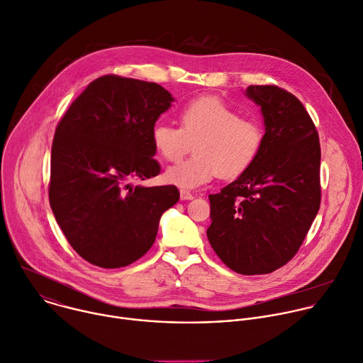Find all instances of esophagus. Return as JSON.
Listing matches in <instances>:
<instances>
[{
    "label": "esophagus",
    "mask_w": 363,
    "mask_h": 363,
    "mask_svg": "<svg viewBox=\"0 0 363 363\" xmlns=\"http://www.w3.org/2000/svg\"><path fill=\"white\" fill-rule=\"evenodd\" d=\"M194 196L189 190H180V200H191Z\"/></svg>",
    "instance_id": "34e87169"
}]
</instances>
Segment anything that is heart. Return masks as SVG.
<instances>
[{
    "mask_svg": "<svg viewBox=\"0 0 363 363\" xmlns=\"http://www.w3.org/2000/svg\"><path fill=\"white\" fill-rule=\"evenodd\" d=\"M180 128L156 123L150 138L157 156L166 162L180 160L194 141V155L164 173L169 184L197 189L217 174L235 179L257 159L264 130L256 117L240 113L216 97H200L186 103L179 111Z\"/></svg>",
    "mask_w": 363,
    "mask_h": 363,
    "instance_id": "obj_1",
    "label": "heart"
}]
</instances>
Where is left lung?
<instances>
[{
  "label": "left lung",
  "instance_id": "left-lung-1",
  "mask_svg": "<svg viewBox=\"0 0 363 363\" xmlns=\"http://www.w3.org/2000/svg\"><path fill=\"white\" fill-rule=\"evenodd\" d=\"M260 107L264 140L255 163L210 194L207 239L240 274L270 273L303 243L320 206V144L303 104L276 86H249Z\"/></svg>",
  "mask_w": 363,
  "mask_h": 363
}]
</instances>
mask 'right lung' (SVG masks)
<instances>
[{
    "label": "right lung",
    "instance_id": "add662e5",
    "mask_svg": "<svg viewBox=\"0 0 363 363\" xmlns=\"http://www.w3.org/2000/svg\"><path fill=\"white\" fill-rule=\"evenodd\" d=\"M174 99L156 83L104 76L74 100L51 147L50 204L83 259L124 267L153 246L176 186H133L160 173L150 133Z\"/></svg>",
    "mask_w": 363,
    "mask_h": 363
}]
</instances>
